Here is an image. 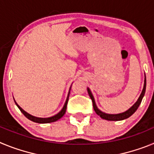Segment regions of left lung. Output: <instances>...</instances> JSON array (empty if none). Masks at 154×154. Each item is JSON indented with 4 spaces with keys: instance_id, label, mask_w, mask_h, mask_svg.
I'll list each match as a JSON object with an SVG mask.
<instances>
[{
    "instance_id": "8db88e82",
    "label": "left lung",
    "mask_w": 154,
    "mask_h": 154,
    "mask_svg": "<svg viewBox=\"0 0 154 154\" xmlns=\"http://www.w3.org/2000/svg\"><path fill=\"white\" fill-rule=\"evenodd\" d=\"M146 75H145V79H144V85H143V89L142 92H141L140 96L138 98L137 101L134 104L130 107V109L125 112H122V113H118V114H108L105 113V112H102L101 110H99L98 109V107L96 106V102H95V99H94L93 96H92V92H91L90 89L89 88H87V90H88V93H89V96H90L91 99L92 101V105H93V109L95 110V112H96L97 115H99L102 119H106V120H110V121H119V120H123V119H127L130 116L133 115L134 112L137 111V109H138L139 106L140 105L141 102H142V99L144 96V94L146 92Z\"/></svg>"
}]
</instances>
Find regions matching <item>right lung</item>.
Wrapping results in <instances>:
<instances>
[{"label": "right lung", "instance_id": "obj_1", "mask_svg": "<svg viewBox=\"0 0 154 154\" xmlns=\"http://www.w3.org/2000/svg\"><path fill=\"white\" fill-rule=\"evenodd\" d=\"M70 89H71V88H70ZM69 93H70V90H69V94H68L67 99H66V101H65L63 108L62 109V110H61L60 112H58L56 115L53 116H51V117H48V118L36 117V116H32V115H31V114L28 113V112H25V111H24V110L21 107L19 106L18 105H17V103L15 102V100H14V103H15V104L17 105V106L18 107L19 109L21 110V112H22V113L24 114V115L25 116H26V117L28 118V119H30V120H31V121H33V122H35V123H53V122H55V121L58 120V119H61V118H62V116L65 115V111H66V108H67L68 101H69Z\"/></svg>", "mask_w": 154, "mask_h": 154}]
</instances>
